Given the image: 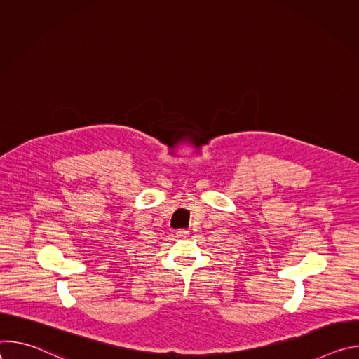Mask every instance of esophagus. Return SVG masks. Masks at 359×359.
Instances as JSON below:
<instances>
[{
	"instance_id": "34e87169",
	"label": "esophagus",
	"mask_w": 359,
	"mask_h": 359,
	"mask_svg": "<svg viewBox=\"0 0 359 359\" xmlns=\"http://www.w3.org/2000/svg\"><path fill=\"white\" fill-rule=\"evenodd\" d=\"M189 234H190V231L186 230V229H180V230L176 231V237L177 238H186Z\"/></svg>"
}]
</instances>
